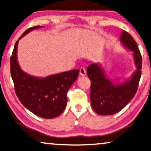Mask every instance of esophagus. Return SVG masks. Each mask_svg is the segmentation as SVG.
<instances>
[{
	"label": "esophagus",
	"instance_id": "1",
	"mask_svg": "<svg viewBox=\"0 0 151 151\" xmlns=\"http://www.w3.org/2000/svg\"><path fill=\"white\" fill-rule=\"evenodd\" d=\"M79 74H80V75H81V76L86 75V70H85L84 67H81V68H80Z\"/></svg>",
	"mask_w": 151,
	"mask_h": 151
}]
</instances>
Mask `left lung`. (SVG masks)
Masks as SVG:
<instances>
[{"label": "left lung", "mask_w": 151, "mask_h": 151, "mask_svg": "<svg viewBox=\"0 0 151 151\" xmlns=\"http://www.w3.org/2000/svg\"><path fill=\"white\" fill-rule=\"evenodd\" d=\"M121 41L133 51L137 70L129 81L114 85L106 77L96 64L89 65L87 74L91 80L90 100L92 109L100 115H111L121 111L134 97L141 77L142 59L138 45L127 32L123 30Z\"/></svg>", "instance_id": "obj_1"}]
</instances>
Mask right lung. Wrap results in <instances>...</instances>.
Wrapping results in <instances>:
<instances>
[{"instance_id": "right-lung-1", "label": "right lung", "mask_w": 151, "mask_h": 151, "mask_svg": "<svg viewBox=\"0 0 151 151\" xmlns=\"http://www.w3.org/2000/svg\"><path fill=\"white\" fill-rule=\"evenodd\" d=\"M40 26L31 27L20 36ZM19 40L15 42L10 59L11 75L15 93L19 100L30 112L45 119L58 116L64 111L67 104V92L78 77L79 70L36 78L22 70L17 60V48Z\"/></svg>"}]
</instances>
